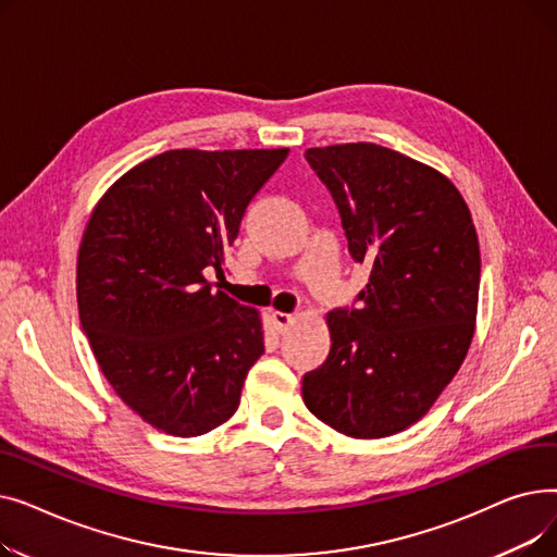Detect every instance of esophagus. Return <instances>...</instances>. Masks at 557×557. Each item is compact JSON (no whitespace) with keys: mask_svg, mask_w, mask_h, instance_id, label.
Returning a JSON list of instances; mask_svg holds the SVG:
<instances>
[{"mask_svg":"<svg viewBox=\"0 0 557 557\" xmlns=\"http://www.w3.org/2000/svg\"><path fill=\"white\" fill-rule=\"evenodd\" d=\"M271 318H273V323H275V327L280 330V332H284L290 323H294V315H290V313H284V311H273L271 313Z\"/></svg>","mask_w":557,"mask_h":557,"instance_id":"esophagus-1","label":"esophagus"}]
</instances>
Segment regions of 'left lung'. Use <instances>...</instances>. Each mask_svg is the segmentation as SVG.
<instances>
[{"label": "left lung", "mask_w": 557, "mask_h": 557, "mask_svg": "<svg viewBox=\"0 0 557 557\" xmlns=\"http://www.w3.org/2000/svg\"><path fill=\"white\" fill-rule=\"evenodd\" d=\"M305 158L370 275L359 309L327 313L330 357L302 376V399L343 435L386 437L429 413L472 345L476 227L447 175L386 146H315Z\"/></svg>", "instance_id": "1"}]
</instances>
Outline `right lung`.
Instances as JSON below:
<instances>
[{"mask_svg":"<svg viewBox=\"0 0 557 557\" xmlns=\"http://www.w3.org/2000/svg\"><path fill=\"white\" fill-rule=\"evenodd\" d=\"M288 149L164 151L99 198L76 259L83 332L108 384L153 429L227 422L263 355L261 313L212 290L244 212Z\"/></svg>","mask_w":557,"mask_h":557,"instance_id":"add662e5","label":"right lung"}]
</instances>
